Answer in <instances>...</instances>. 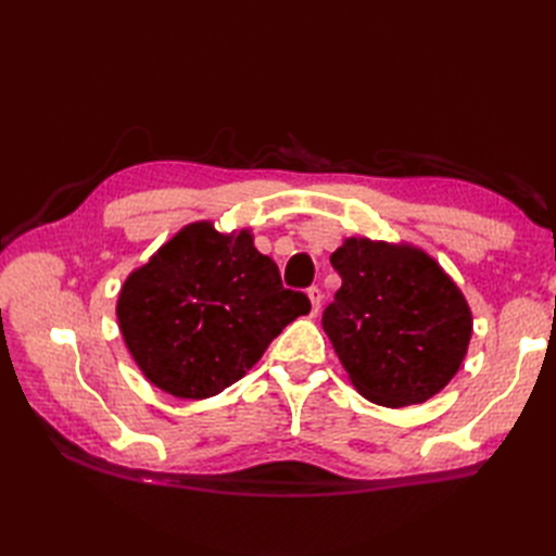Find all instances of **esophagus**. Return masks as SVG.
<instances>
[{"mask_svg":"<svg viewBox=\"0 0 556 556\" xmlns=\"http://www.w3.org/2000/svg\"><path fill=\"white\" fill-rule=\"evenodd\" d=\"M306 294H308V299H311V306H313V315H317V311H319V304H323V290L319 288H308L306 290Z\"/></svg>","mask_w":556,"mask_h":556,"instance_id":"esophagus-1","label":"esophagus"}]
</instances>
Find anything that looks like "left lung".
Returning <instances> with one entry per match:
<instances>
[{
	"mask_svg": "<svg viewBox=\"0 0 556 556\" xmlns=\"http://www.w3.org/2000/svg\"><path fill=\"white\" fill-rule=\"evenodd\" d=\"M341 290L323 327L357 392L401 408L439 394L459 371L473 319L427 252L348 239L331 255Z\"/></svg>",
	"mask_w": 556,
	"mask_h": 556,
	"instance_id": "obj_1",
	"label": "left lung"
}]
</instances>
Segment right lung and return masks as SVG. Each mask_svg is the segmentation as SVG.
<instances>
[{"mask_svg":"<svg viewBox=\"0 0 556 556\" xmlns=\"http://www.w3.org/2000/svg\"><path fill=\"white\" fill-rule=\"evenodd\" d=\"M311 311L282 288L250 231L225 237L194 223L134 271L117 323L143 376L178 399H206L245 376L276 336Z\"/></svg>","mask_w":556,"mask_h":556,"instance_id":"add662e5","label":"right lung"}]
</instances>
